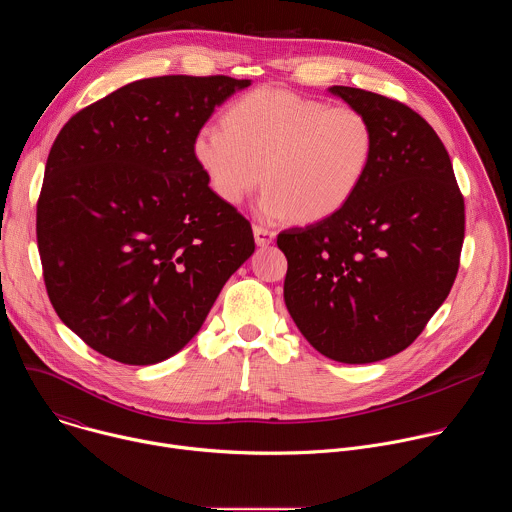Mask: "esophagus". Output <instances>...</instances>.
<instances>
[{
    "mask_svg": "<svg viewBox=\"0 0 512 512\" xmlns=\"http://www.w3.org/2000/svg\"><path fill=\"white\" fill-rule=\"evenodd\" d=\"M253 235H255V243H257L259 247H267V245H271L273 239H275V231L265 229V227H259V225L253 227Z\"/></svg>",
    "mask_w": 512,
    "mask_h": 512,
    "instance_id": "1",
    "label": "esophagus"
}]
</instances>
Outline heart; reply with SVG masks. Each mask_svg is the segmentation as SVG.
I'll use <instances>...</instances> for the list:
<instances>
[{"label": "heart", "instance_id": "b5f03b06", "mask_svg": "<svg viewBox=\"0 0 512 512\" xmlns=\"http://www.w3.org/2000/svg\"><path fill=\"white\" fill-rule=\"evenodd\" d=\"M375 129L362 111L257 89L235 101L223 123H206L194 137V158L210 188L231 204L263 180L259 212L269 221L294 214L316 223L344 208L375 158Z\"/></svg>", "mask_w": 512, "mask_h": 512}]
</instances>
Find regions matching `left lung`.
Wrapping results in <instances>:
<instances>
[{
  "label": "left lung",
  "instance_id": "obj_1",
  "mask_svg": "<svg viewBox=\"0 0 512 512\" xmlns=\"http://www.w3.org/2000/svg\"><path fill=\"white\" fill-rule=\"evenodd\" d=\"M375 129L371 170L350 202L277 235L283 298L324 356L367 364L405 350L444 304L464 243V198L433 127L389 97L330 87Z\"/></svg>",
  "mask_w": 512,
  "mask_h": 512
}]
</instances>
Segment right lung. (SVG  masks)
I'll return each instance as SVG.
<instances>
[{
    "mask_svg": "<svg viewBox=\"0 0 512 512\" xmlns=\"http://www.w3.org/2000/svg\"><path fill=\"white\" fill-rule=\"evenodd\" d=\"M251 81L156 77L85 107L56 135L36 237L58 318L123 364L162 362L253 255L247 218L210 190L194 137Z\"/></svg>",
    "mask_w": 512,
    "mask_h": 512,
    "instance_id": "1",
    "label": "right lung"
}]
</instances>
